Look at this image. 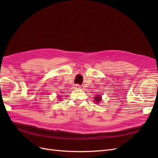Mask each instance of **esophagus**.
Here are the masks:
<instances>
[{
	"label": "esophagus",
	"mask_w": 158,
	"mask_h": 158,
	"mask_svg": "<svg viewBox=\"0 0 158 158\" xmlns=\"http://www.w3.org/2000/svg\"><path fill=\"white\" fill-rule=\"evenodd\" d=\"M74 88H80V85L78 84H76L74 85Z\"/></svg>",
	"instance_id": "34e87169"
}]
</instances>
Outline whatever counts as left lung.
I'll return each mask as SVG.
<instances>
[{
  "mask_svg": "<svg viewBox=\"0 0 158 158\" xmlns=\"http://www.w3.org/2000/svg\"><path fill=\"white\" fill-rule=\"evenodd\" d=\"M94 99H95V102L96 103H98L102 101V96H100V95L99 94L97 95V96L94 97Z\"/></svg>",
  "mask_w": 158,
  "mask_h": 158,
  "instance_id": "left-lung-1",
  "label": "left lung"
}]
</instances>
